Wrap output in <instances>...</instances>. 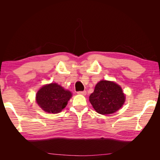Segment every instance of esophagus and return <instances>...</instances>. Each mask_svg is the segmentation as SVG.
<instances>
[{
    "label": "esophagus",
    "instance_id": "34e87169",
    "mask_svg": "<svg viewBox=\"0 0 160 160\" xmlns=\"http://www.w3.org/2000/svg\"><path fill=\"white\" fill-rule=\"evenodd\" d=\"M77 93L79 94V95H86V93H87V92H86V91H78V92H77Z\"/></svg>",
    "mask_w": 160,
    "mask_h": 160
}]
</instances>
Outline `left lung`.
<instances>
[{
  "mask_svg": "<svg viewBox=\"0 0 160 160\" xmlns=\"http://www.w3.org/2000/svg\"><path fill=\"white\" fill-rule=\"evenodd\" d=\"M125 96L121 87L113 81H100L95 85L89 101L99 114H112L122 107Z\"/></svg>",
  "mask_w": 160,
  "mask_h": 160,
  "instance_id": "left-lung-1",
  "label": "left lung"
}]
</instances>
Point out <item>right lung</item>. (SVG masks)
Returning <instances> with one entry per match:
<instances>
[{
	"mask_svg": "<svg viewBox=\"0 0 160 160\" xmlns=\"http://www.w3.org/2000/svg\"><path fill=\"white\" fill-rule=\"evenodd\" d=\"M71 96V91L55 83L42 86L37 93L36 101L46 112L58 113L66 107Z\"/></svg>",
	"mask_w": 160,
	"mask_h": 160,
	"instance_id": "1",
	"label": "right lung"
}]
</instances>
